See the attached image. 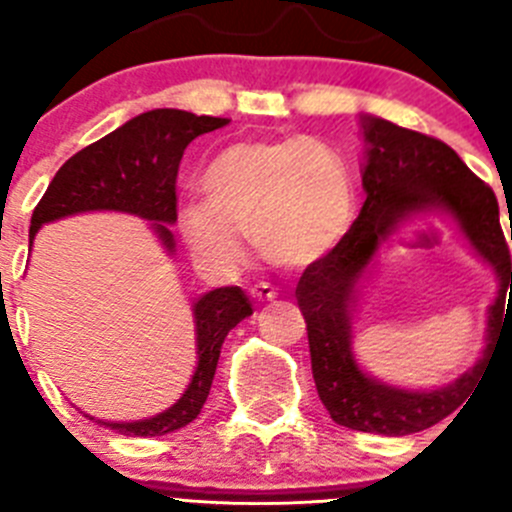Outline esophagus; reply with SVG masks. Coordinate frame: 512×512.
Returning a JSON list of instances; mask_svg holds the SVG:
<instances>
[{
	"label": "esophagus",
	"mask_w": 512,
	"mask_h": 512,
	"mask_svg": "<svg viewBox=\"0 0 512 512\" xmlns=\"http://www.w3.org/2000/svg\"><path fill=\"white\" fill-rule=\"evenodd\" d=\"M251 297L256 299V302H274L276 299V289L271 287V284H264V281H261V284H256V287L251 289Z\"/></svg>",
	"instance_id": "1"
}]
</instances>
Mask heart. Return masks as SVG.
<instances>
[{
  "label": "heart",
  "mask_w": 512,
  "mask_h": 512,
  "mask_svg": "<svg viewBox=\"0 0 512 512\" xmlns=\"http://www.w3.org/2000/svg\"><path fill=\"white\" fill-rule=\"evenodd\" d=\"M203 192L180 205L177 223L192 259L215 274L243 266V231L269 264H314L335 251L355 213L348 162L312 137L225 147L205 167Z\"/></svg>",
  "instance_id": "obj_1"
}]
</instances>
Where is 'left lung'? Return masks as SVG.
<instances>
[{
	"mask_svg": "<svg viewBox=\"0 0 512 512\" xmlns=\"http://www.w3.org/2000/svg\"><path fill=\"white\" fill-rule=\"evenodd\" d=\"M360 129L365 142L363 210L335 251L304 269L297 302L307 322L314 386L332 421L368 434L406 437L457 411L482 381L495 340L505 322H512V261L495 192L452 147L378 116H360ZM424 214L452 222L496 271L501 287L488 310L481 360L447 387L414 392L370 379L359 368L352 353V312L377 248Z\"/></svg>",
	"mask_w": 512,
	"mask_h": 512,
	"instance_id": "8db88e82",
	"label": "left lung"
}]
</instances>
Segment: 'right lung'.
Listing matches in <instances>:
<instances>
[{"label":"right lung","instance_id":"obj_1","mask_svg":"<svg viewBox=\"0 0 512 512\" xmlns=\"http://www.w3.org/2000/svg\"><path fill=\"white\" fill-rule=\"evenodd\" d=\"M231 119L180 109H154L88 144L55 172L30 220V246L45 223L78 213H129L152 223L164 251L175 253L170 225L177 220L175 182L187 144L223 129ZM253 309L241 287H220L192 302L198 365L185 393L170 409L139 421H98L126 437H162L198 419L208 401L225 335Z\"/></svg>","mask_w":512,"mask_h":512}]
</instances>
